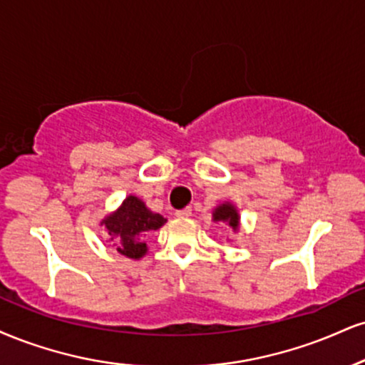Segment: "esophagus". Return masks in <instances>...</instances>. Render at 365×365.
I'll return each instance as SVG.
<instances>
[{
	"label": "esophagus",
	"instance_id": "1",
	"mask_svg": "<svg viewBox=\"0 0 365 365\" xmlns=\"http://www.w3.org/2000/svg\"><path fill=\"white\" fill-rule=\"evenodd\" d=\"M177 217H188L192 214V209L190 207H185V209H180V210H177Z\"/></svg>",
	"mask_w": 365,
	"mask_h": 365
}]
</instances>
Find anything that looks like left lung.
Returning a JSON list of instances; mask_svg holds the SVG:
<instances>
[{"instance_id":"1","label":"left lung","mask_w":365,"mask_h":365,"mask_svg":"<svg viewBox=\"0 0 365 365\" xmlns=\"http://www.w3.org/2000/svg\"><path fill=\"white\" fill-rule=\"evenodd\" d=\"M214 221H225L232 230H238L240 216L231 204H222L214 210Z\"/></svg>"}]
</instances>
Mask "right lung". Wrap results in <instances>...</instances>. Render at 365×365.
<instances>
[{"label": "right lung", "instance_id": "obj_1", "mask_svg": "<svg viewBox=\"0 0 365 365\" xmlns=\"http://www.w3.org/2000/svg\"><path fill=\"white\" fill-rule=\"evenodd\" d=\"M165 222L166 219L161 214L151 212L138 197L129 195L120 209L105 217L102 225L113 236L112 240L117 241V252L138 260L148 250L143 241L144 236L160 230Z\"/></svg>", "mask_w": 365, "mask_h": 365}]
</instances>
